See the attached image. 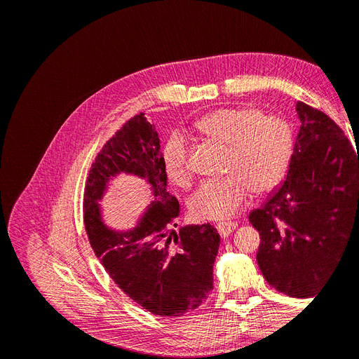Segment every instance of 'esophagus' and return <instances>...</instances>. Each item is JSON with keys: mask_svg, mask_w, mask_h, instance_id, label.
I'll return each mask as SVG.
<instances>
[{"mask_svg": "<svg viewBox=\"0 0 359 359\" xmlns=\"http://www.w3.org/2000/svg\"><path fill=\"white\" fill-rule=\"evenodd\" d=\"M236 227H238V223H235V222H222L217 224V231L220 232V235L223 238H227L236 229Z\"/></svg>", "mask_w": 359, "mask_h": 359, "instance_id": "obj_1", "label": "esophagus"}]
</instances>
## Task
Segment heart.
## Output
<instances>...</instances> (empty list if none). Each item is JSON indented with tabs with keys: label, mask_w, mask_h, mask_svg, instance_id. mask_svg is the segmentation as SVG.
I'll list each match as a JSON object with an SVG mask.
<instances>
[{
	"label": "heart",
	"mask_w": 359,
	"mask_h": 359,
	"mask_svg": "<svg viewBox=\"0 0 359 359\" xmlns=\"http://www.w3.org/2000/svg\"><path fill=\"white\" fill-rule=\"evenodd\" d=\"M196 128L211 142L227 147L226 177L206 180L193 193L190 210L203 220H224L241 211L256 193L276 189L287 170L293 136L286 119L262 115L255 106L224 107L199 119ZM189 153L184 139L172 136L163 149V168L178 187L191 181Z\"/></svg>",
	"instance_id": "1"
}]
</instances>
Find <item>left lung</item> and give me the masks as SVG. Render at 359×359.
Instances as JSON below:
<instances>
[{
    "instance_id": "left-lung-1",
    "label": "left lung",
    "mask_w": 359,
    "mask_h": 359,
    "mask_svg": "<svg viewBox=\"0 0 359 359\" xmlns=\"http://www.w3.org/2000/svg\"><path fill=\"white\" fill-rule=\"evenodd\" d=\"M295 109L287 175L248 220L260 235L265 280L289 297L310 298L352 236L359 241V154L328 115L302 102Z\"/></svg>"
}]
</instances>
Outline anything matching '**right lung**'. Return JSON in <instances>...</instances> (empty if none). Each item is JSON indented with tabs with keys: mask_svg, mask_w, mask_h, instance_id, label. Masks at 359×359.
Listing matches in <instances>:
<instances>
[{
	"mask_svg": "<svg viewBox=\"0 0 359 359\" xmlns=\"http://www.w3.org/2000/svg\"><path fill=\"white\" fill-rule=\"evenodd\" d=\"M121 175L136 176L154 199L133 228L104 219L101 201ZM160 137L144 114L133 116L97 154L83 193V223L95 256L126 295L163 318L198 309L212 290L220 235L211 224L177 231L180 203L166 191Z\"/></svg>",
	"mask_w": 359,
	"mask_h": 359,
	"instance_id": "1",
	"label": "right lung"
}]
</instances>
